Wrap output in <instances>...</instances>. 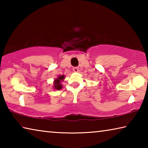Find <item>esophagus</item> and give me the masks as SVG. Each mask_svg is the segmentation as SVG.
Listing matches in <instances>:
<instances>
[{"instance_id": "esophagus-1", "label": "esophagus", "mask_w": 148, "mask_h": 148, "mask_svg": "<svg viewBox=\"0 0 148 148\" xmlns=\"http://www.w3.org/2000/svg\"><path fill=\"white\" fill-rule=\"evenodd\" d=\"M78 71H79L78 67H74V68L73 69V71L74 72H78Z\"/></svg>"}]
</instances>
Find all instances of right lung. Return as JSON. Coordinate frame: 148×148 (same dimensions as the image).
I'll return each instance as SVG.
<instances>
[{
	"instance_id": "add662e5",
	"label": "right lung",
	"mask_w": 148,
	"mask_h": 148,
	"mask_svg": "<svg viewBox=\"0 0 148 148\" xmlns=\"http://www.w3.org/2000/svg\"><path fill=\"white\" fill-rule=\"evenodd\" d=\"M64 79V75H61V76H59L57 78L55 79L53 82V88L57 90H60L62 89V85L61 82L63 81Z\"/></svg>"
}]
</instances>
